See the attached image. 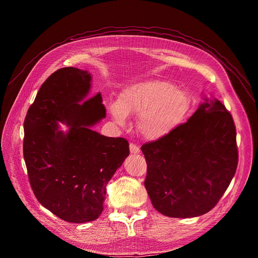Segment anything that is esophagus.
<instances>
[{
  "label": "esophagus",
  "mask_w": 258,
  "mask_h": 258,
  "mask_svg": "<svg viewBox=\"0 0 258 258\" xmlns=\"http://www.w3.org/2000/svg\"><path fill=\"white\" fill-rule=\"evenodd\" d=\"M130 151H131V154H139V152H140V148L135 144V143H131L130 144Z\"/></svg>",
  "instance_id": "esophagus-1"
}]
</instances>
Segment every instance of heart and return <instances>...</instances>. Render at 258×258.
<instances>
[{
  "mask_svg": "<svg viewBox=\"0 0 258 258\" xmlns=\"http://www.w3.org/2000/svg\"><path fill=\"white\" fill-rule=\"evenodd\" d=\"M114 118L123 124L128 114L140 115L137 127L151 141L163 139L177 130L191 110V99L165 80H145L125 88L110 104Z\"/></svg>",
  "mask_w": 258,
  "mask_h": 258,
  "instance_id": "heart-1",
  "label": "heart"
}]
</instances>
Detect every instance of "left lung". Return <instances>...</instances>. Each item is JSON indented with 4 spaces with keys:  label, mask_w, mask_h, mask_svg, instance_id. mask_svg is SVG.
<instances>
[{
    "label": "left lung",
    "mask_w": 258,
    "mask_h": 258,
    "mask_svg": "<svg viewBox=\"0 0 258 258\" xmlns=\"http://www.w3.org/2000/svg\"><path fill=\"white\" fill-rule=\"evenodd\" d=\"M144 185L157 211L195 218L210 211L234 177L238 151L233 118L218 99H205L169 136L141 146Z\"/></svg>",
    "instance_id": "obj_1"
}]
</instances>
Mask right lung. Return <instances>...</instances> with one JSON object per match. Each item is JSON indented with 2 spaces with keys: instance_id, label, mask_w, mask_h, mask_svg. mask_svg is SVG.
Returning a JSON list of instances; mask_svg holds the SVG:
<instances>
[{
  "instance_id": "obj_1",
  "label": "right lung",
  "mask_w": 258,
  "mask_h": 258,
  "mask_svg": "<svg viewBox=\"0 0 258 258\" xmlns=\"http://www.w3.org/2000/svg\"><path fill=\"white\" fill-rule=\"evenodd\" d=\"M91 75L68 67L51 74L24 121V159L37 201L59 219L92 222L103 210L106 185L130 155L124 138L92 131L105 117L101 95L89 97ZM70 131L58 130V122Z\"/></svg>"
}]
</instances>
